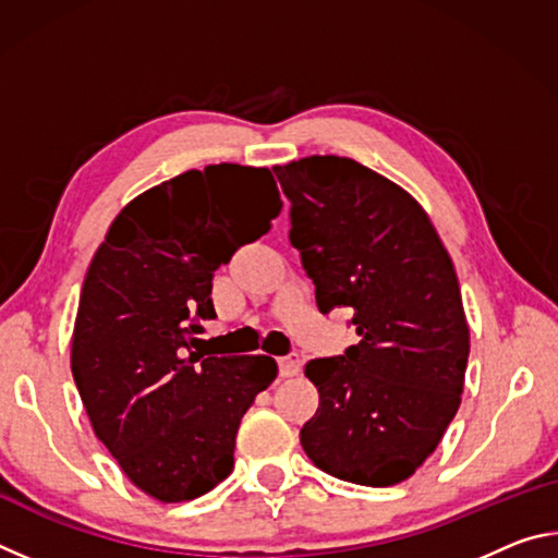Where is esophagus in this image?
Wrapping results in <instances>:
<instances>
[{
    "label": "esophagus",
    "instance_id": "1",
    "mask_svg": "<svg viewBox=\"0 0 558 558\" xmlns=\"http://www.w3.org/2000/svg\"><path fill=\"white\" fill-rule=\"evenodd\" d=\"M278 366H280V376H295V374H300V369H302V359H300V354H288V356H280L278 359Z\"/></svg>",
    "mask_w": 558,
    "mask_h": 558
}]
</instances>
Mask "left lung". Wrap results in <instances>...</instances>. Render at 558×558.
Here are the masks:
<instances>
[{
    "label": "left lung",
    "mask_w": 558,
    "mask_h": 558,
    "mask_svg": "<svg viewBox=\"0 0 558 558\" xmlns=\"http://www.w3.org/2000/svg\"><path fill=\"white\" fill-rule=\"evenodd\" d=\"M272 172L319 313L349 307L359 335L344 354L305 364L319 405L302 448L347 483H403L436 450L465 384L456 268L423 206L369 167L313 155Z\"/></svg>",
    "instance_id": "8db88e82"
}]
</instances>
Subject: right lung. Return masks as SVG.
I'll use <instances>...</instances> for the list:
<instances>
[{
    "label": "right lung",
    "mask_w": 558,
    "mask_h": 558,
    "mask_svg": "<svg viewBox=\"0 0 558 558\" xmlns=\"http://www.w3.org/2000/svg\"><path fill=\"white\" fill-rule=\"evenodd\" d=\"M282 209L266 167L211 165L147 189L110 223L75 315L71 372L90 426L159 502L229 477L235 433L278 376L272 356L192 352L214 319V270Z\"/></svg>",
    "instance_id": "1"
}]
</instances>
